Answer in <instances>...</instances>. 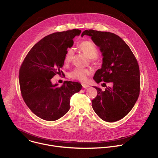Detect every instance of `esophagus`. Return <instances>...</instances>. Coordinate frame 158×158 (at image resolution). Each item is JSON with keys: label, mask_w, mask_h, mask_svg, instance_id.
I'll use <instances>...</instances> for the list:
<instances>
[{"label": "esophagus", "mask_w": 158, "mask_h": 158, "mask_svg": "<svg viewBox=\"0 0 158 158\" xmlns=\"http://www.w3.org/2000/svg\"><path fill=\"white\" fill-rule=\"evenodd\" d=\"M82 85L84 88H87V87H89V85L88 84H82Z\"/></svg>", "instance_id": "34e87169"}]
</instances>
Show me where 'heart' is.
I'll return each instance as SVG.
<instances>
[{"label": "heart", "instance_id": "obj_1", "mask_svg": "<svg viewBox=\"0 0 158 158\" xmlns=\"http://www.w3.org/2000/svg\"><path fill=\"white\" fill-rule=\"evenodd\" d=\"M79 48L88 56L91 63L95 62L99 53V51L98 48L93 42L90 41H84L79 44ZM73 57L74 51L73 48H69L68 49L65 55L64 59V63L66 64L70 63L73 61ZM92 73V71L90 69L76 68L69 72L68 76L73 80L85 82L87 80V77L91 75Z\"/></svg>", "mask_w": 158, "mask_h": 158}]
</instances>
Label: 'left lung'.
Returning <instances> with one entry per match:
<instances>
[{"label": "left lung", "mask_w": 158, "mask_h": 158, "mask_svg": "<svg viewBox=\"0 0 158 158\" xmlns=\"http://www.w3.org/2000/svg\"><path fill=\"white\" fill-rule=\"evenodd\" d=\"M90 36L102 53V68L95 73L97 82H110L105 91L94 87L97 95L92 108L103 121L114 122L125 117L133 109L140 92L139 68L136 58L127 44L118 35L107 31L85 30L82 36Z\"/></svg>", "instance_id": "obj_1"}]
</instances>
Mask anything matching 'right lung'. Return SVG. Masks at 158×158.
Wrapping results in <instances>:
<instances>
[{
  "label": "right lung",
  "mask_w": 158,
  "mask_h": 158,
  "mask_svg": "<svg viewBox=\"0 0 158 158\" xmlns=\"http://www.w3.org/2000/svg\"><path fill=\"white\" fill-rule=\"evenodd\" d=\"M81 31L73 29L46 36L28 52L19 70L22 98L30 110L47 121H55L70 109L71 97L82 88L77 82L65 81L63 85H52L51 79L63 74L61 69L73 39Z\"/></svg>",
  "instance_id": "obj_1"
}]
</instances>
